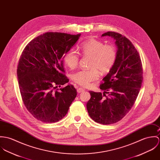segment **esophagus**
<instances>
[{
  "label": "esophagus",
  "mask_w": 160,
  "mask_h": 160,
  "mask_svg": "<svg viewBox=\"0 0 160 160\" xmlns=\"http://www.w3.org/2000/svg\"><path fill=\"white\" fill-rule=\"evenodd\" d=\"M77 91L78 92H83V91H85V89L80 88V87H77Z\"/></svg>",
  "instance_id": "1"
}]
</instances>
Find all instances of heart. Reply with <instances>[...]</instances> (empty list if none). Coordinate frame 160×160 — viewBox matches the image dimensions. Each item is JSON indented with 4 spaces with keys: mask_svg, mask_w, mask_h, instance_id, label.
Segmentation results:
<instances>
[{
    "mask_svg": "<svg viewBox=\"0 0 160 160\" xmlns=\"http://www.w3.org/2000/svg\"><path fill=\"white\" fill-rule=\"evenodd\" d=\"M79 50L84 56H91L90 66L92 68L90 69H81L72 74V80L82 86H88L90 82L97 80L99 76L98 70L102 73L110 71L117 58L116 48L113 45H106L102 41L96 39L82 43L79 47ZM63 60L67 66L73 69L78 65L79 57L76 51L71 48L64 54Z\"/></svg>",
    "mask_w": 160,
    "mask_h": 160,
    "instance_id": "obj_1",
    "label": "heart"
}]
</instances>
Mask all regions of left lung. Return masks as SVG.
Masks as SVG:
<instances>
[{"mask_svg": "<svg viewBox=\"0 0 160 160\" xmlns=\"http://www.w3.org/2000/svg\"><path fill=\"white\" fill-rule=\"evenodd\" d=\"M104 36L115 40L117 58L100 85L104 94L89 91L87 108L94 122L110 124L121 120L133 106L141 88L143 69L139 53L129 39L115 32H107Z\"/></svg>", "mask_w": 160, "mask_h": 160, "instance_id": "8db88e82", "label": "left lung"}]
</instances>
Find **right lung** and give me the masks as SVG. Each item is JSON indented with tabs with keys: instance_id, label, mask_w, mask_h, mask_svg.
Masks as SVG:
<instances>
[{
	"instance_id": "1",
	"label": "right lung",
	"mask_w": 160,
	"mask_h": 160,
	"mask_svg": "<svg viewBox=\"0 0 160 160\" xmlns=\"http://www.w3.org/2000/svg\"><path fill=\"white\" fill-rule=\"evenodd\" d=\"M81 34L46 32L32 40L20 56L17 69L23 102L32 116L42 122L55 123L67 114L76 98L72 85L63 74V56L71 49Z\"/></svg>"
}]
</instances>
